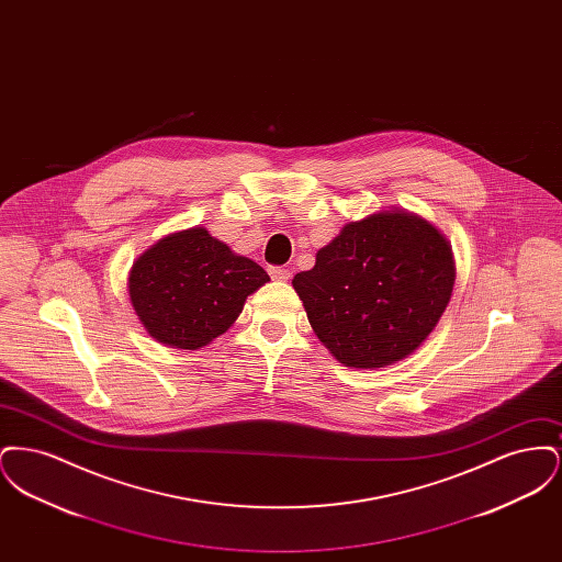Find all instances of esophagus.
Masks as SVG:
<instances>
[{"mask_svg":"<svg viewBox=\"0 0 562 562\" xmlns=\"http://www.w3.org/2000/svg\"><path fill=\"white\" fill-rule=\"evenodd\" d=\"M269 276H271L273 280H278V282H286V280L291 278V271L286 268H276V266H271V268H269Z\"/></svg>","mask_w":562,"mask_h":562,"instance_id":"esophagus-1","label":"esophagus"}]
</instances>
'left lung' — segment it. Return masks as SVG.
<instances>
[{
	"label": "left lung",
	"mask_w": 562,
	"mask_h": 562,
	"mask_svg": "<svg viewBox=\"0 0 562 562\" xmlns=\"http://www.w3.org/2000/svg\"><path fill=\"white\" fill-rule=\"evenodd\" d=\"M453 282L449 241L401 211L348 223L318 250L316 266L293 278L318 339L356 369L387 367L419 348Z\"/></svg>",
	"instance_id": "obj_1"
}]
</instances>
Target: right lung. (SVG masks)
<instances>
[{
    "label": "right lung",
    "instance_id": "right-lung-1",
    "mask_svg": "<svg viewBox=\"0 0 562 562\" xmlns=\"http://www.w3.org/2000/svg\"><path fill=\"white\" fill-rule=\"evenodd\" d=\"M266 282V269L234 255L204 227H193L143 252L128 291L151 337L172 348L198 349L223 335L240 316L246 296Z\"/></svg>",
    "mask_w": 562,
    "mask_h": 562
}]
</instances>
